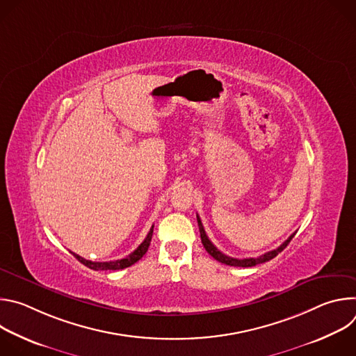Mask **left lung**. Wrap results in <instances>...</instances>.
<instances>
[{
  "mask_svg": "<svg viewBox=\"0 0 356 356\" xmlns=\"http://www.w3.org/2000/svg\"><path fill=\"white\" fill-rule=\"evenodd\" d=\"M197 222H198V229H200V236H201V242H202V245H204V248H206V250L210 253V255L216 259V261H218V262H221V264H224V265H228V266H238V268H249V266H255V265H259V264H265V262H268V261H270V259H273L276 255H279V253L289 245V242L293 239V236L296 235V232L293 234V235H290L277 249H273V250H269V252H266V253H264V255H261V257H258V258H246V259H236V258H231V257H227V255H224V253L221 252V250H218L214 245H213V242L209 239V236H207V234H206V231H204V227H202V224H201V220L198 218V216H197Z\"/></svg>",
  "mask_w": 356,
  "mask_h": 356,
  "instance_id": "left-lung-1",
  "label": "left lung"
}]
</instances>
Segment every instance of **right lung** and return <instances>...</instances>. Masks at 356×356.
Returning a JSON list of instances; mask_svg holds the SVG:
<instances>
[{"mask_svg": "<svg viewBox=\"0 0 356 356\" xmlns=\"http://www.w3.org/2000/svg\"><path fill=\"white\" fill-rule=\"evenodd\" d=\"M152 234H154V225H152L150 231L147 232L145 241H143L132 253H129V255H128L127 258L118 259V261H110V262H91V261H87V259H84V258L76 255V253H73V252H72V253H73V257H76V258L79 259V262H81L84 266L90 268V269H92V270H120V269H125V268L134 265L135 262H138V261L145 255L147 248H149V245H150V241H152Z\"/></svg>", "mask_w": 356, "mask_h": 356, "instance_id": "right-lung-1", "label": "right lung"}]
</instances>
